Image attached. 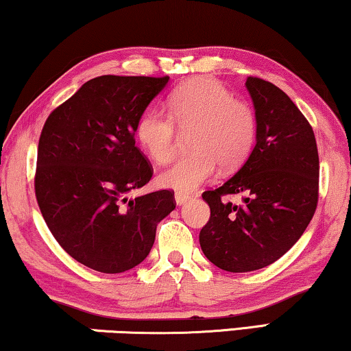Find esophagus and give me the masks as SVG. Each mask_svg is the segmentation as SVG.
Segmentation results:
<instances>
[{
  "instance_id": "34e87169",
  "label": "esophagus",
  "mask_w": 351,
  "mask_h": 351,
  "mask_svg": "<svg viewBox=\"0 0 351 351\" xmlns=\"http://www.w3.org/2000/svg\"><path fill=\"white\" fill-rule=\"evenodd\" d=\"M190 198H191L190 193H184V191H176V203L179 206L185 204Z\"/></svg>"
}]
</instances>
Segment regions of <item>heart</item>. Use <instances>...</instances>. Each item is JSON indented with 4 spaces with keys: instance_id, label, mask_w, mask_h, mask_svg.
Masks as SVG:
<instances>
[{
    "instance_id": "obj_1",
    "label": "heart",
    "mask_w": 351,
    "mask_h": 351,
    "mask_svg": "<svg viewBox=\"0 0 351 351\" xmlns=\"http://www.w3.org/2000/svg\"><path fill=\"white\" fill-rule=\"evenodd\" d=\"M167 113L148 110L136 124V138L148 158L165 165L174 156L179 132H191L193 153L176 160L161 172L160 184L191 191L214 176L217 165L233 171L251 155L257 138V113L251 104L210 78L180 84L167 97Z\"/></svg>"
}]
</instances>
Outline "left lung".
<instances>
[{
	"instance_id": "obj_1",
	"label": "left lung",
	"mask_w": 351,
	"mask_h": 351,
	"mask_svg": "<svg viewBox=\"0 0 351 351\" xmlns=\"http://www.w3.org/2000/svg\"><path fill=\"white\" fill-rule=\"evenodd\" d=\"M257 113V143L241 169L206 190L210 208L199 232L204 256L225 271L271 265L294 246L313 219L319 196L315 132L295 104L270 81L247 76ZM239 194L237 205L228 198Z\"/></svg>"
}]
</instances>
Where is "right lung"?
<instances>
[{"label": "right lung", "mask_w": 351, "mask_h": 351, "mask_svg": "<svg viewBox=\"0 0 351 351\" xmlns=\"http://www.w3.org/2000/svg\"><path fill=\"white\" fill-rule=\"evenodd\" d=\"M169 76L104 75L47 117L38 142L35 195L62 249L100 273L138 265L156 225L176 208L174 191L128 199L153 167L136 147V124Z\"/></svg>", "instance_id": "add662e5"}]
</instances>
